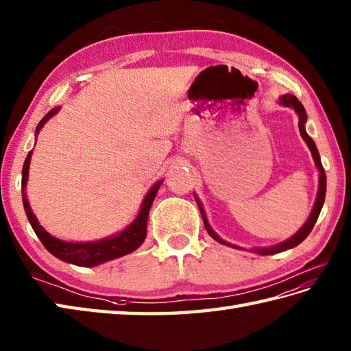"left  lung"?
Returning <instances> with one entry per match:
<instances>
[{
	"mask_svg": "<svg viewBox=\"0 0 351 351\" xmlns=\"http://www.w3.org/2000/svg\"><path fill=\"white\" fill-rule=\"evenodd\" d=\"M280 103H282L283 106H286V107H294V110L298 113V117H300V123H298L300 134H302V138L306 141V144H307V147H309L311 153H312V156H313V160H315V165H317V168L319 169V188H318V197H317L315 206H313V210H312V213H311L309 219L306 221V224H304L302 228H300V230H298L294 236H292V238H289L288 241L282 242V244L274 245V247H269V248H254V253H257V254H263V256L280 253V252H285V250L294 248L295 245L302 244V242H303V241L307 238V236H309V233L312 232L313 226H315L317 219H318V217H319V212H321V209H323L324 198H326V184H327V182H326V173H324V168H323V165H321L319 154H318V149H317V147H315V142L312 141L311 136L307 134V133H306V130H304V123H306V110H304V107H303V104H302V103L298 101L297 97H294V95H283V97L280 98ZM197 203H198V207H199V212H202V217H203L204 227H206L207 233H209V234L212 236V238L215 239V241L221 242V244H224V245H230V244H227L226 241L221 239L219 236H218L215 232L212 230L210 226H209V223H207L206 215H204V210H203V207H202V204H199L198 199H197ZM233 247H234V248H239V247H236V245H233Z\"/></svg>",
	"mask_w": 351,
	"mask_h": 351,
	"instance_id": "left-lung-1",
	"label": "left lung"
}]
</instances>
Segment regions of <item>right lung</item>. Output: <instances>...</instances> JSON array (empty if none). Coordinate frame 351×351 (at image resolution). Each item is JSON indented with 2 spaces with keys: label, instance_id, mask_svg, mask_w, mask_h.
Listing matches in <instances>:
<instances>
[{
  "label": "right lung",
  "instance_id": "obj_1",
  "mask_svg": "<svg viewBox=\"0 0 351 351\" xmlns=\"http://www.w3.org/2000/svg\"><path fill=\"white\" fill-rule=\"evenodd\" d=\"M57 110L59 109L49 110L47 115L42 118L39 125L36 127V133H39L40 128L44 127V124L49 118L56 115ZM32 153L33 152L28 153L27 159L24 162V168H23V203H24L27 218L30 221L34 233L38 234V238L40 239V242L44 244V247L49 253L56 256L57 259L74 263V265H78V267H97L103 262L117 259V257L132 253L136 248H139L142 245V242H144L147 236V219H148L149 207H152L154 202V197L157 194V191H159L162 182H157L153 188L149 189L144 203H142L139 215L136 217V219L125 228V230H123L117 236H110V238H106L97 242H86V244H82V242H78L77 244L75 242L74 244V242H65V241L57 239L48 232H45L44 228L39 226L38 219H36L34 213L32 212V207L28 204L27 194H25Z\"/></svg>",
  "mask_w": 351,
  "mask_h": 351
}]
</instances>
